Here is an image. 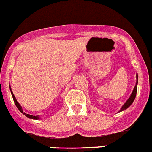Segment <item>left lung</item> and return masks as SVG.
<instances>
[{
    "label": "left lung",
    "mask_w": 152,
    "mask_h": 152,
    "mask_svg": "<svg viewBox=\"0 0 152 152\" xmlns=\"http://www.w3.org/2000/svg\"><path fill=\"white\" fill-rule=\"evenodd\" d=\"M137 79H138V75H137ZM137 82L138 81H137V83H136V86L134 87V91H133V92H132L131 94V95H130V98L128 99V100H127V102H126L125 103H124V105H123V106L121 107V110L119 112H121V111H123V110H125L126 109H127L129 107V106H130V105L132 104V103L134 102V100H135V97H136V95H137Z\"/></svg>",
    "instance_id": "left-lung-1"
}]
</instances>
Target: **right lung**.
<instances>
[{
	"mask_svg": "<svg viewBox=\"0 0 152 152\" xmlns=\"http://www.w3.org/2000/svg\"><path fill=\"white\" fill-rule=\"evenodd\" d=\"M11 94H12V98H13V100H14V103H15V106H16V107L18 109V110H19V111L21 112V113H23L24 115H25V116H26V117H28V118H32V119H39V118L38 117L37 115H36V116H34V115H28V114H26V113H23V111H22V107H21V106H20V104H19V103H18V102H17V100H16V99H15V96H14V94H13V93H12V91H11Z\"/></svg>",
	"mask_w": 152,
	"mask_h": 152,
	"instance_id": "obj_1",
	"label": "right lung"
}]
</instances>
